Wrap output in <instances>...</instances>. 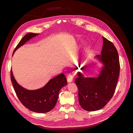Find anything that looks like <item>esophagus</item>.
I'll list each match as a JSON object with an SVG mask.
<instances>
[{
  "mask_svg": "<svg viewBox=\"0 0 133 133\" xmlns=\"http://www.w3.org/2000/svg\"><path fill=\"white\" fill-rule=\"evenodd\" d=\"M73 80V76L71 74H69L67 76V81L68 83H71Z\"/></svg>",
  "mask_w": 133,
  "mask_h": 133,
  "instance_id": "1",
  "label": "esophagus"
}]
</instances>
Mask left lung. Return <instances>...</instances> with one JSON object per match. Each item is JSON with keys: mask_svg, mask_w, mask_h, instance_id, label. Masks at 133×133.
Segmentation results:
<instances>
[{"mask_svg": "<svg viewBox=\"0 0 133 133\" xmlns=\"http://www.w3.org/2000/svg\"><path fill=\"white\" fill-rule=\"evenodd\" d=\"M101 54L96 57L103 64L97 77H86L78 72L75 83L78 88L80 105L87 111L101 109L111 99L115 90L120 72L117 50L114 44L103 37Z\"/></svg>", "mask_w": 133, "mask_h": 133, "instance_id": "obj_1", "label": "left lung"}]
</instances>
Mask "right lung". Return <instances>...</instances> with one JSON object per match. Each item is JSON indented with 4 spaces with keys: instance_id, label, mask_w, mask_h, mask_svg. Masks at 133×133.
Returning <instances> with one entry per match:
<instances>
[{
    "instance_id": "obj_1",
    "label": "right lung",
    "mask_w": 133,
    "mask_h": 133,
    "mask_svg": "<svg viewBox=\"0 0 133 133\" xmlns=\"http://www.w3.org/2000/svg\"><path fill=\"white\" fill-rule=\"evenodd\" d=\"M38 34L32 33L26 34L15 48L13 55L19 48ZM10 78L15 93L23 105L29 110L38 113H45L53 109L57 104L60 89L67 84L65 76L61 74L50 79L41 88L28 90L16 81L11 70Z\"/></svg>"
}]
</instances>
